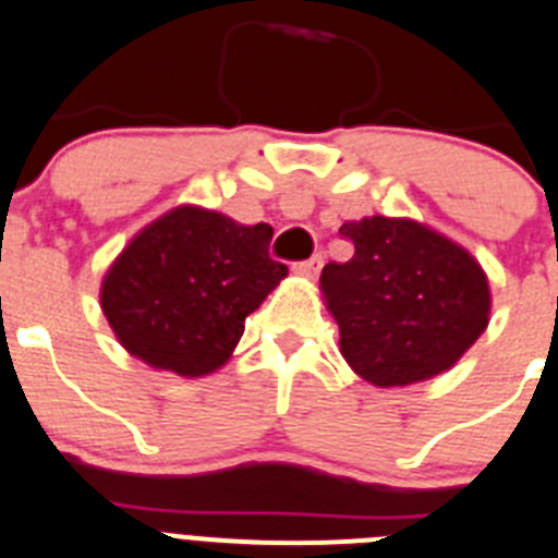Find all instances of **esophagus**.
Here are the masks:
<instances>
[{"label": "esophagus", "mask_w": 558, "mask_h": 558, "mask_svg": "<svg viewBox=\"0 0 558 558\" xmlns=\"http://www.w3.org/2000/svg\"><path fill=\"white\" fill-rule=\"evenodd\" d=\"M320 266H323V257L315 255V257H308V260H301V264H294V271L303 275V278H315L317 271H320Z\"/></svg>", "instance_id": "34e87169"}]
</instances>
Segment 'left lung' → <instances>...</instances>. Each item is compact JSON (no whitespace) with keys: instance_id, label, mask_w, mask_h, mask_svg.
I'll use <instances>...</instances> for the list:
<instances>
[{"instance_id":"1","label":"left lung","mask_w":558,"mask_h":558,"mask_svg":"<svg viewBox=\"0 0 558 558\" xmlns=\"http://www.w3.org/2000/svg\"><path fill=\"white\" fill-rule=\"evenodd\" d=\"M345 264H326L320 292L340 326V354L380 388L448 372L490 315L488 278L474 255L425 223L374 215L349 221Z\"/></svg>"}]
</instances>
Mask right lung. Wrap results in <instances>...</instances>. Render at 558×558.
<instances>
[{"label": "right lung", "instance_id": "obj_1", "mask_svg": "<svg viewBox=\"0 0 558 558\" xmlns=\"http://www.w3.org/2000/svg\"><path fill=\"white\" fill-rule=\"evenodd\" d=\"M271 227H243L175 207L144 227L101 280V308L119 343L147 366L201 377L221 368L243 320L287 278L269 257Z\"/></svg>", "mask_w": 558, "mask_h": 558}]
</instances>
